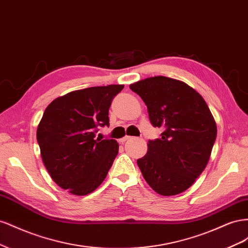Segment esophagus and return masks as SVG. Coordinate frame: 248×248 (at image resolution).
Masks as SVG:
<instances>
[{"mask_svg": "<svg viewBox=\"0 0 248 248\" xmlns=\"http://www.w3.org/2000/svg\"><path fill=\"white\" fill-rule=\"evenodd\" d=\"M130 139H131V137L126 136V137H124V138H122L121 140H120V142H122V144H124V142H125L126 140H130Z\"/></svg>", "mask_w": 248, "mask_h": 248, "instance_id": "obj_1", "label": "esophagus"}]
</instances>
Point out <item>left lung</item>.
I'll list each match as a JSON object with an SVG mask.
<instances>
[{
    "label": "left lung",
    "mask_w": 248,
    "mask_h": 248,
    "mask_svg": "<svg viewBox=\"0 0 248 248\" xmlns=\"http://www.w3.org/2000/svg\"><path fill=\"white\" fill-rule=\"evenodd\" d=\"M130 89L144 100L151 124L164 129L138 159L142 176L161 196L185 191L205 170L216 140L206 101L185 82L166 77L140 80Z\"/></svg>",
    "instance_id": "obj_1"
}]
</instances>
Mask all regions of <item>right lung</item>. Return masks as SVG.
<instances>
[{
    "label": "right lung",
    "mask_w": 248,
    "mask_h": 248,
    "mask_svg": "<svg viewBox=\"0 0 248 248\" xmlns=\"http://www.w3.org/2000/svg\"><path fill=\"white\" fill-rule=\"evenodd\" d=\"M123 85L91 87L55 99L37 129L44 166L52 180L76 196L91 193L106 179L119 152L115 140L96 139L108 126V109Z\"/></svg>",
    "instance_id": "right-lung-1"
}]
</instances>
